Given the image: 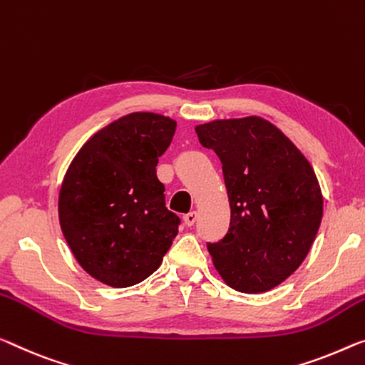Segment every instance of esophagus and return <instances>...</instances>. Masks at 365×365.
Wrapping results in <instances>:
<instances>
[{"label": "esophagus", "mask_w": 365, "mask_h": 365, "mask_svg": "<svg viewBox=\"0 0 365 365\" xmlns=\"http://www.w3.org/2000/svg\"><path fill=\"white\" fill-rule=\"evenodd\" d=\"M195 220H197V212H189V214L184 215V223H186L187 227H192Z\"/></svg>", "instance_id": "1"}]
</instances>
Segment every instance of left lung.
Returning <instances> with one entry per match:
<instances>
[{"label": "left lung", "mask_w": 365, "mask_h": 365, "mask_svg": "<svg viewBox=\"0 0 365 365\" xmlns=\"http://www.w3.org/2000/svg\"><path fill=\"white\" fill-rule=\"evenodd\" d=\"M195 132L220 158L232 209L225 237L207 243L214 266L238 292H267L299 269L315 241L323 217L315 171L261 117L214 120Z\"/></svg>", "instance_id": "left-lung-1"}]
</instances>
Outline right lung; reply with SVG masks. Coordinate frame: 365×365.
Instances as JSON below:
<instances>
[{
    "label": "right lung",
    "instance_id": "obj_1",
    "mask_svg": "<svg viewBox=\"0 0 365 365\" xmlns=\"http://www.w3.org/2000/svg\"><path fill=\"white\" fill-rule=\"evenodd\" d=\"M176 122L153 112L120 117L83 145L61 182L63 237L89 276L130 287L160 267L181 220L156 178Z\"/></svg>",
    "mask_w": 365,
    "mask_h": 365
}]
</instances>
